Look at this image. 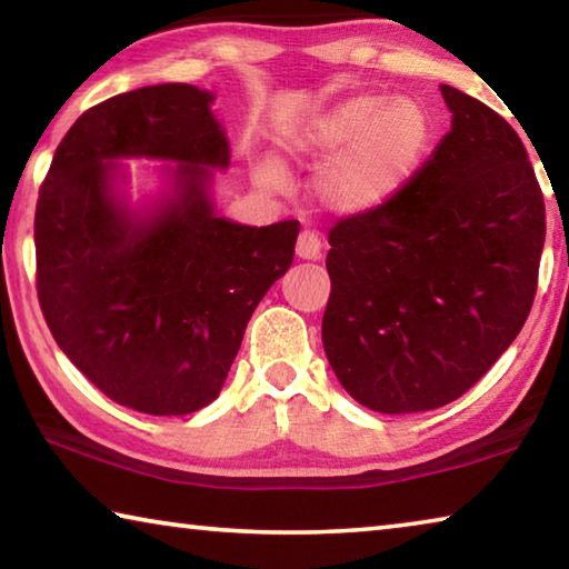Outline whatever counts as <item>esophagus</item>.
<instances>
[{
    "label": "esophagus",
    "mask_w": 569,
    "mask_h": 569,
    "mask_svg": "<svg viewBox=\"0 0 569 569\" xmlns=\"http://www.w3.org/2000/svg\"><path fill=\"white\" fill-rule=\"evenodd\" d=\"M296 256L306 258V261H319L321 258V238L313 230H301L296 240Z\"/></svg>",
    "instance_id": "obj_1"
}]
</instances>
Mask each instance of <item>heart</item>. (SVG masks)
<instances>
[{
    "mask_svg": "<svg viewBox=\"0 0 569 569\" xmlns=\"http://www.w3.org/2000/svg\"><path fill=\"white\" fill-rule=\"evenodd\" d=\"M431 124L419 102L356 94L313 118L291 140L296 156L329 158L319 196L336 213H366L397 192L429 142ZM273 176L278 170L271 168Z\"/></svg>",
    "mask_w": 569,
    "mask_h": 569,
    "instance_id": "heart-1",
    "label": "heart"
}]
</instances>
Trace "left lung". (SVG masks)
I'll return each instance as SVG.
<instances>
[{"label":"left lung","mask_w":569,"mask_h":569,"mask_svg":"<svg viewBox=\"0 0 569 569\" xmlns=\"http://www.w3.org/2000/svg\"><path fill=\"white\" fill-rule=\"evenodd\" d=\"M451 130L377 208L329 230L321 339L351 397L439 409L492 369L537 293L545 198L502 114L441 84Z\"/></svg>","instance_id":"obj_1"}]
</instances>
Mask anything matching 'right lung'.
Returning <instances> with one entry per match:
<instances>
[{
    "mask_svg": "<svg viewBox=\"0 0 569 569\" xmlns=\"http://www.w3.org/2000/svg\"><path fill=\"white\" fill-rule=\"evenodd\" d=\"M210 102L170 82L94 104L57 146L37 198V298L57 346L104 397L152 417L218 397L301 228L213 213L208 168L228 166V140ZM132 154L181 162L177 198L150 219H132L109 190L107 160Z\"/></svg>",
    "mask_w": 569,
    "mask_h": 569,
    "instance_id": "obj_1",
    "label": "right lung"
}]
</instances>
